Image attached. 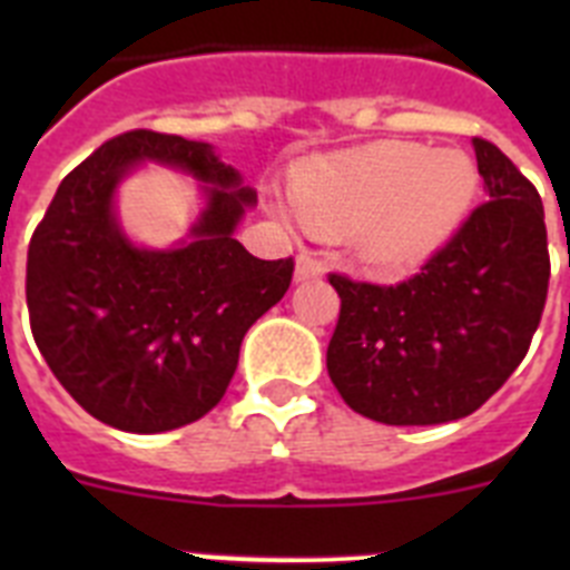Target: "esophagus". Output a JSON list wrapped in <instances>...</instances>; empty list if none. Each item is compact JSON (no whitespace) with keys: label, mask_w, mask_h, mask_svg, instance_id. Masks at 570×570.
Masks as SVG:
<instances>
[{"label":"esophagus","mask_w":570,"mask_h":570,"mask_svg":"<svg viewBox=\"0 0 570 570\" xmlns=\"http://www.w3.org/2000/svg\"><path fill=\"white\" fill-rule=\"evenodd\" d=\"M325 274V265L316 259L314 254H299L296 256V282H308V279H320Z\"/></svg>","instance_id":"obj_1"}]
</instances>
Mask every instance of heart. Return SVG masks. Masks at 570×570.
I'll return each mask as SVG.
<instances>
[{
  "instance_id": "obj_1",
  "label": "heart",
  "mask_w": 570,
  "mask_h": 570,
  "mask_svg": "<svg viewBox=\"0 0 570 570\" xmlns=\"http://www.w3.org/2000/svg\"><path fill=\"white\" fill-rule=\"evenodd\" d=\"M294 205L274 199L282 219L322 234H347L367 271L405 274L460 228L476 194V170L460 150L380 142L296 165Z\"/></svg>"
}]
</instances>
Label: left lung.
Segmentation results:
<instances>
[{
	"instance_id": "obj_1",
	"label": "left lung",
	"mask_w": 570,
	"mask_h": 570,
	"mask_svg": "<svg viewBox=\"0 0 570 570\" xmlns=\"http://www.w3.org/2000/svg\"><path fill=\"white\" fill-rule=\"evenodd\" d=\"M488 203L400 285L331 274L342 299L328 374L356 414L440 425L473 414L528 354L548 296L542 199L488 139H473Z\"/></svg>"
}]
</instances>
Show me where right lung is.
<instances>
[{"mask_svg":"<svg viewBox=\"0 0 570 570\" xmlns=\"http://www.w3.org/2000/svg\"><path fill=\"white\" fill-rule=\"evenodd\" d=\"M142 161L204 183L206 208L176 249H139L115 219V188ZM256 190L214 145L128 130L57 188L28 245L30 331L90 416L130 434L174 431L228 391L248 328L285 296L294 259H256L234 239Z\"/></svg>","mask_w":570,"mask_h":570,"instance_id":"right-lung-1","label":"right lung"}]
</instances>
